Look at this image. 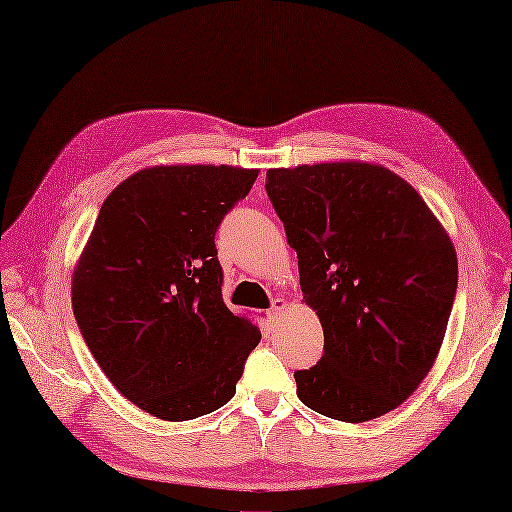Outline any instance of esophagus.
<instances>
[{
  "instance_id": "34e87169",
  "label": "esophagus",
  "mask_w": 512,
  "mask_h": 512,
  "mask_svg": "<svg viewBox=\"0 0 512 512\" xmlns=\"http://www.w3.org/2000/svg\"><path fill=\"white\" fill-rule=\"evenodd\" d=\"M285 307H287V300H283V298H274V303H272V307H270V311H268V316H270V320H277L281 313L285 311Z\"/></svg>"
}]
</instances>
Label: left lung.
Returning <instances> with one entry per match:
<instances>
[{
    "label": "left lung",
    "instance_id": "obj_1",
    "mask_svg": "<svg viewBox=\"0 0 512 512\" xmlns=\"http://www.w3.org/2000/svg\"><path fill=\"white\" fill-rule=\"evenodd\" d=\"M266 192L298 255L324 355L294 372L309 409L359 424L400 406L441 350L458 264L422 196L381 164L270 168Z\"/></svg>",
    "mask_w": 512,
    "mask_h": 512
}]
</instances>
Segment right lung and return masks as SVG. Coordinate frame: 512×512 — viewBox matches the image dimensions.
Here are the masks:
<instances>
[{"instance_id":"obj_1","label":"right lung","mask_w":512,"mask_h":512,"mask_svg":"<svg viewBox=\"0 0 512 512\" xmlns=\"http://www.w3.org/2000/svg\"><path fill=\"white\" fill-rule=\"evenodd\" d=\"M257 168L149 166L103 201L71 277L84 342L110 383L164 422L235 396L261 333L222 303L214 235Z\"/></svg>"}]
</instances>
